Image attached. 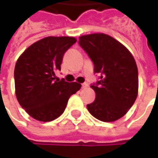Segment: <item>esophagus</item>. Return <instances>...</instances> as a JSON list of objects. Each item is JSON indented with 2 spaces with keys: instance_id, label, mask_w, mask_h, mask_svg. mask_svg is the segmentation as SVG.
I'll use <instances>...</instances> for the list:
<instances>
[{
  "instance_id": "34e87169",
  "label": "esophagus",
  "mask_w": 158,
  "mask_h": 158,
  "mask_svg": "<svg viewBox=\"0 0 158 158\" xmlns=\"http://www.w3.org/2000/svg\"><path fill=\"white\" fill-rule=\"evenodd\" d=\"M88 87V85L86 83H83L82 84V88H87Z\"/></svg>"
}]
</instances>
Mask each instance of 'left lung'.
Here are the masks:
<instances>
[{
    "label": "left lung",
    "instance_id": "left-lung-1",
    "mask_svg": "<svg viewBox=\"0 0 158 158\" xmlns=\"http://www.w3.org/2000/svg\"><path fill=\"white\" fill-rule=\"evenodd\" d=\"M79 46L101 73L91 87L96 98L87 105L92 115L103 122H113L124 116L138 97V72L132 54L110 35L92 34L79 37Z\"/></svg>",
    "mask_w": 158,
    "mask_h": 158
}]
</instances>
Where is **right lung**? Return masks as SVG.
Listing matches in <instances>:
<instances>
[{"label":"right lung","instance_id":"right-lung-1","mask_svg":"<svg viewBox=\"0 0 158 158\" xmlns=\"http://www.w3.org/2000/svg\"><path fill=\"white\" fill-rule=\"evenodd\" d=\"M77 41L73 37L49 36L27 48L15 67L17 100L34 119L49 122L64 112L71 95L81 85L55 80L65 52Z\"/></svg>","mask_w":158,"mask_h":158}]
</instances>
